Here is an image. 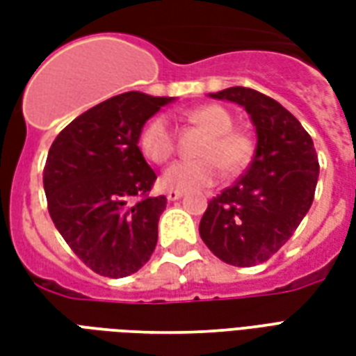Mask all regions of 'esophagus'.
I'll return each mask as SVG.
<instances>
[{
  "instance_id": "34e87169",
  "label": "esophagus",
  "mask_w": 356,
  "mask_h": 356,
  "mask_svg": "<svg viewBox=\"0 0 356 356\" xmlns=\"http://www.w3.org/2000/svg\"><path fill=\"white\" fill-rule=\"evenodd\" d=\"M165 196H168V200L170 202H175V200H179L181 196H183V193H179V191H168V194H165Z\"/></svg>"
}]
</instances>
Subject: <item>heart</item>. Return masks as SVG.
Instances as JSON below:
<instances>
[{
	"mask_svg": "<svg viewBox=\"0 0 356 356\" xmlns=\"http://www.w3.org/2000/svg\"><path fill=\"white\" fill-rule=\"evenodd\" d=\"M188 122L209 133L202 143L200 160L177 162L163 171L160 186L168 191H200L208 188L227 173H240L252 162L255 152L254 139L246 131L234 129V118L219 104H202L188 114ZM139 148L143 156L152 163H165L175 152V135L165 118H152L139 135Z\"/></svg>",
	"mask_w": 356,
	"mask_h": 356,
	"instance_id": "obj_1",
	"label": "heart"
}]
</instances>
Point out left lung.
Here are the masks:
<instances>
[{"label":"left lung","mask_w":356,"mask_h":356,"mask_svg":"<svg viewBox=\"0 0 356 356\" xmlns=\"http://www.w3.org/2000/svg\"><path fill=\"white\" fill-rule=\"evenodd\" d=\"M211 97L246 108L257 148L246 173L209 200L200 236L221 261L254 267L273 257L303 221L321 165L311 135L280 102L250 88H229Z\"/></svg>","instance_id":"8db88e82"}]
</instances>
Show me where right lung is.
<instances>
[{
	"instance_id": "add662e5",
	"label": "right lung",
	"mask_w": 356,
	"mask_h": 356,
	"mask_svg": "<svg viewBox=\"0 0 356 356\" xmlns=\"http://www.w3.org/2000/svg\"><path fill=\"white\" fill-rule=\"evenodd\" d=\"M170 97L127 91L72 120L53 140L43 188L53 223L97 275L122 278L150 259L165 196L137 147L143 125Z\"/></svg>"
}]
</instances>
